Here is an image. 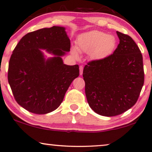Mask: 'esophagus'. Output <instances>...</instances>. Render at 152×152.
Masks as SVG:
<instances>
[{
	"mask_svg": "<svg viewBox=\"0 0 152 152\" xmlns=\"http://www.w3.org/2000/svg\"><path fill=\"white\" fill-rule=\"evenodd\" d=\"M83 66H79V74L81 75H82V73H83Z\"/></svg>",
	"mask_w": 152,
	"mask_h": 152,
	"instance_id": "34e87169",
	"label": "esophagus"
}]
</instances>
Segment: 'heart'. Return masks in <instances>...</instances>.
<instances>
[{
    "label": "heart",
    "instance_id": "1",
    "mask_svg": "<svg viewBox=\"0 0 152 152\" xmlns=\"http://www.w3.org/2000/svg\"><path fill=\"white\" fill-rule=\"evenodd\" d=\"M116 39L113 35L99 30H92L79 35L76 40V48L71 49L75 58L80 57L79 53H89L94 61H102L113 53L116 46Z\"/></svg>",
    "mask_w": 152,
    "mask_h": 152
}]
</instances>
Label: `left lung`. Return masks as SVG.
Listing matches in <instances>:
<instances>
[{"instance_id": "8db88e82", "label": "left lung", "mask_w": 152, "mask_h": 152, "mask_svg": "<svg viewBox=\"0 0 152 152\" xmlns=\"http://www.w3.org/2000/svg\"><path fill=\"white\" fill-rule=\"evenodd\" d=\"M119 44L113 54L83 69L89 106L97 114L114 116L135 105L144 83L143 56L133 39L116 31Z\"/></svg>"}]
</instances>
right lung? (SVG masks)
<instances>
[{"mask_svg":"<svg viewBox=\"0 0 152 152\" xmlns=\"http://www.w3.org/2000/svg\"><path fill=\"white\" fill-rule=\"evenodd\" d=\"M65 27L53 26L27 34L17 44L9 64L8 81L14 98L30 113L44 114L61 105L79 75L78 64H64L70 51ZM53 55L46 58L41 50Z\"/></svg>","mask_w":152,"mask_h":152,"instance_id":"right-lung-1","label":"right lung"}]
</instances>
